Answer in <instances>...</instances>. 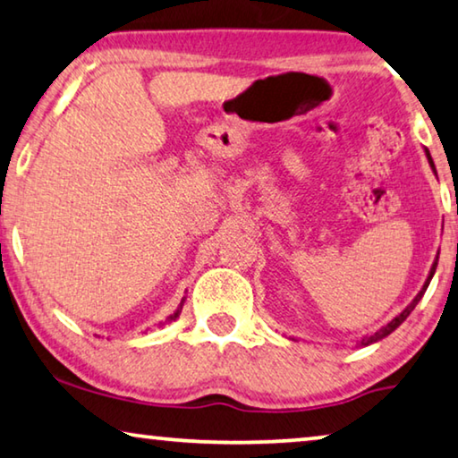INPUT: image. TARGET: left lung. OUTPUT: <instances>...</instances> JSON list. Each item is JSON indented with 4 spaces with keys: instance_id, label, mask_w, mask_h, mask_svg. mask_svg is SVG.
Returning a JSON list of instances; mask_svg holds the SVG:
<instances>
[{
    "instance_id": "obj_1",
    "label": "left lung",
    "mask_w": 458,
    "mask_h": 458,
    "mask_svg": "<svg viewBox=\"0 0 458 458\" xmlns=\"http://www.w3.org/2000/svg\"><path fill=\"white\" fill-rule=\"evenodd\" d=\"M426 158H428V162H429V166H432V170H434V174H436V166H434V160H432V156H429V152H428V149H426ZM456 214H458V203H456ZM436 261H438V259H436ZM436 261H434V265H432V269H429V276H428V279H426L424 288H421V290H420V294L413 298V302H411V304H409V306H407V309H405L403 312H401V315H399V317H394V318L391 320V323H388V325H385V327H382V329H380V331H377V333H374V335H370V337H364V339H361V341H360V345H370V344H377V341H380V339H385L386 335H391V333H393L394 329H397V327H399L401 323H403V320H405V318H407L409 315H411V310L415 309V306H418V302H420V300H421V296H424V292L428 290V285H429V279H432V277H434L436 265H438V263H436Z\"/></svg>"
}]
</instances>
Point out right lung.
Here are the masks:
<instances>
[{
	"label": "right lung",
	"mask_w": 458,
	"mask_h": 458,
	"mask_svg": "<svg viewBox=\"0 0 458 458\" xmlns=\"http://www.w3.org/2000/svg\"><path fill=\"white\" fill-rule=\"evenodd\" d=\"M185 300H187V298H182V300H181L179 309H176V310H174V312H173V315H170V317H166V320H164V323H160V327H162V325H166V323H173V320H176V318H179V315H181V310H182V304H185Z\"/></svg>",
	"instance_id": "right-lung-1"
}]
</instances>
